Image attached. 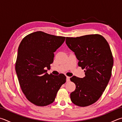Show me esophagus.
Returning a JSON list of instances; mask_svg holds the SVG:
<instances>
[{"label":"esophagus","mask_w":122,"mask_h":122,"mask_svg":"<svg viewBox=\"0 0 122 122\" xmlns=\"http://www.w3.org/2000/svg\"><path fill=\"white\" fill-rule=\"evenodd\" d=\"M66 81H70V77H68V76H67V77H66Z\"/></svg>","instance_id":"obj_1"}]
</instances>
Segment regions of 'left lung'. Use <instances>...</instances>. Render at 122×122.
<instances>
[{
    "mask_svg": "<svg viewBox=\"0 0 122 122\" xmlns=\"http://www.w3.org/2000/svg\"><path fill=\"white\" fill-rule=\"evenodd\" d=\"M66 43L85 75L82 78H70L76 85L70 99L75 105L86 107L98 101L110 80L114 63L111 50L106 39L98 34L66 37Z\"/></svg>",
    "mask_w": 122,
    "mask_h": 122,
    "instance_id": "obj_1",
    "label": "left lung"
}]
</instances>
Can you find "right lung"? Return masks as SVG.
Returning <instances> with one entry per match:
<instances>
[{"label":"right lung","instance_id":"add662e5","mask_svg":"<svg viewBox=\"0 0 122 122\" xmlns=\"http://www.w3.org/2000/svg\"><path fill=\"white\" fill-rule=\"evenodd\" d=\"M65 39L36 31L24 37L20 44L15 62L19 82L26 98L37 106L53 102L60 88L66 83L65 75H48L46 69L50 68L54 52Z\"/></svg>","mask_w":122,"mask_h":122}]
</instances>
